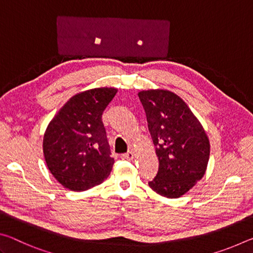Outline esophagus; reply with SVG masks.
I'll return each mask as SVG.
<instances>
[{"label":"esophagus","instance_id":"34e87169","mask_svg":"<svg viewBox=\"0 0 253 253\" xmlns=\"http://www.w3.org/2000/svg\"><path fill=\"white\" fill-rule=\"evenodd\" d=\"M134 156H135V154H134V152H128V153H126V154H124L123 155V157L125 158V160H128V161H131L132 158H134Z\"/></svg>","mask_w":253,"mask_h":253}]
</instances>
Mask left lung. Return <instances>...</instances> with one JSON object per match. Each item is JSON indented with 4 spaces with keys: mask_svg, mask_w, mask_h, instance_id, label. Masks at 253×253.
I'll use <instances>...</instances> for the list:
<instances>
[{
    "mask_svg": "<svg viewBox=\"0 0 253 253\" xmlns=\"http://www.w3.org/2000/svg\"><path fill=\"white\" fill-rule=\"evenodd\" d=\"M145 109L158 172L149 187L157 194L177 199L204 176L210 142L202 124L181 97L165 89L138 92Z\"/></svg>",
    "mask_w": 253,
    "mask_h": 253,
    "instance_id": "left-lung-1",
    "label": "left lung"
}]
</instances>
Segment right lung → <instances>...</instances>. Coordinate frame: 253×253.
Here are the masks:
<instances>
[{"label": "right lung", "instance_id": "obj_1", "mask_svg": "<svg viewBox=\"0 0 253 253\" xmlns=\"http://www.w3.org/2000/svg\"><path fill=\"white\" fill-rule=\"evenodd\" d=\"M116 88H93L72 96L46 127L44 160L53 177L68 190L99 185L114 165L101 116Z\"/></svg>", "mask_w": 253, "mask_h": 253}]
</instances>
